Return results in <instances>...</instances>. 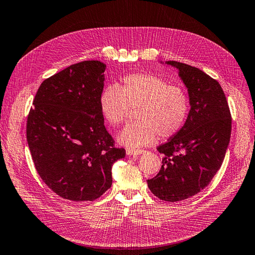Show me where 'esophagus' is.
<instances>
[{"mask_svg": "<svg viewBox=\"0 0 255 255\" xmlns=\"http://www.w3.org/2000/svg\"><path fill=\"white\" fill-rule=\"evenodd\" d=\"M126 153H127V155H131V156H137V155H139V154H142V153H144V151L143 150H139V149H127L126 150Z\"/></svg>", "mask_w": 255, "mask_h": 255, "instance_id": "34e87169", "label": "esophagus"}]
</instances>
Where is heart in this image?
<instances>
[{"mask_svg": "<svg viewBox=\"0 0 255 255\" xmlns=\"http://www.w3.org/2000/svg\"><path fill=\"white\" fill-rule=\"evenodd\" d=\"M135 110L137 121L118 135L127 146H142L154 142L157 134L170 138L185 125L190 110L187 92L178 86H168L161 77L147 73L123 77L120 87L111 85L100 94V109L111 126L120 127Z\"/></svg>", "mask_w": 255, "mask_h": 255, "instance_id": "b5f03b06", "label": "heart"}]
</instances>
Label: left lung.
I'll return each instance as SVG.
<instances>
[{
	"label": "left lung",
	"instance_id": "8db88e82",
	"mask_svg": "<svg viewBox=\"0 0 255 255\" xmlns=\"http://www.w3.org/2000/svg\"><path fill=\"white\" fill-rule=\"evenodd\" d=\"M166 63L178 68L191 109L180 131L157 146L164 154L162 167L147 186L159 200L177 202L203 190L221 168L232 133V114L217 80L190 65Z\"/></svg>",
	"mask_w": 255,
	"mask_h": 255
}]
</instances>
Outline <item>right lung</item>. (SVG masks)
I'll use <instances>...</instances> for the list:
<instances>
[{
    "mask_svg": "<svg viewBox=\"0 0 255 255\" xmlns=\"http://www.w3.org/2000/svg\"><path fill=\"white\" fill-rule=\"evenodd\" d=\"M105 65H70L39 87L27 118V141L41 179L63 199L100 198L112 186V166L126 151L104 126L100 94Z\"/></svg>",
    "mask_w": 255,
    "mask_h": 255,
    "instance_id": "add662e5",
    "label": "right lung"
}]
</instances>
